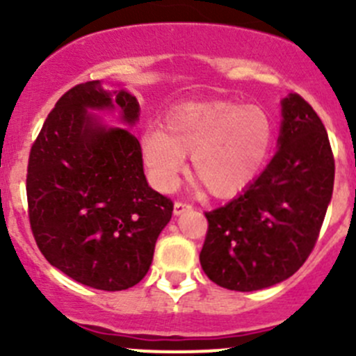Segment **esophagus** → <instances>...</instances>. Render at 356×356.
Masks as SVG:
<instances>
[{
    "mask_svg": "<svg viewBox=\"0 0 356 356\" xmlns=\"http://www.w3.org/2000/svg\"><path fill=\"white\" fill-rule=\"evenodd\" d=\"M193 209V205H189V203H184V202H175L174 205V213L175 216H182L184 212H189V210Z\"/></svg>",
    "mask_w": 356,
    "mask_h": 356,
    "instance_id": "esophagus-1",
    "label": "esophagus"
}]
</instances>
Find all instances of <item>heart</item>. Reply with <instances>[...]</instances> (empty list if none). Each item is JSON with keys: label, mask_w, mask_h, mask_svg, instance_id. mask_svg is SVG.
Listing matches in <instances>:
<instances>
[{"label": "heart", "mask_w": 356, "mask_h": 356, "mask_svg": "<svg viewBox=\"0 0 356 356\" xmlns=\"http://www.w3.org/2000/svg\"><path fill=\"white\" fill-rule=\"evenodd\" d=\"M273 140V120L259 106L198 102L172 111L163 130L147 129L140 153L160 189L174 188L191 154L193 172L209 193L229 198L257 179Z\"/></svg>", "instance_id": "heart-1"}]
</instances>
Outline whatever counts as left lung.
Wrapping results in <instances>:
<instances>
[{
  "label": "left lung",
  "mask_w": 356,
  "mask_h": 356,
  "mask_svg": "<svg viewBox=\"0 0 356 356\" xmlns=\"http://www.w3.org/2000/svg\"><path fill=\"white\" fill-rule=\"evenodd\" d=\"M278 151L262 174L209 220L200 262L213 284L238 292L271 287L312 254L334 189L329 136L298 94L282 101Z\"/></svg>",
  "instance_id": "1"
}]
</instances>
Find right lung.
Returning <instances> with one entry per match:
<instances>
[{"instance_id": "obj_1", "label": "right lung", "mask_w": 356, "mask_h": 356, "mask_svg": "<svg viewBox=\"0 0 356 356\" xmlns=\"http://www.w3.org/2000/svg\"><path fill=\"white\" fill-rule=\"evenodd\" d=\"M115 108L123 123L136 125L139 102L127 90L88 81L65 92L31 147L26 181L31 229L44 259L108 292L146 277L174 210L147 184L137 137L88 113Z\"/></svg>"}]
</instances>
